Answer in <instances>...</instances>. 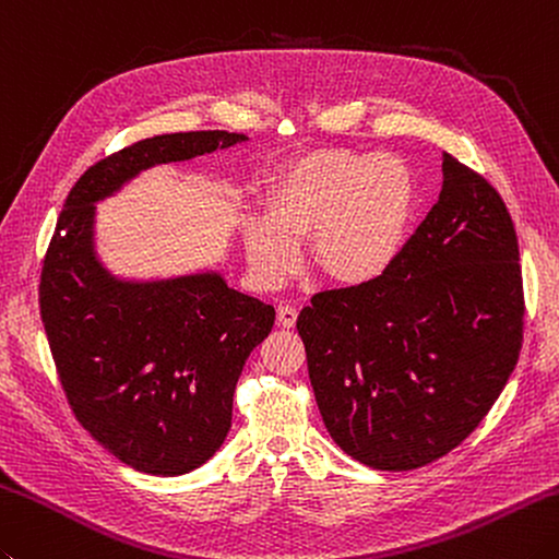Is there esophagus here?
<instances>
[{
    "instance_id": "1",
    "label": "esophagus",
    "mask_w": 559,
    "mask_h": 559,
    "mask_svg": "<svg viewBox=\"0 0 559 559\" xmlns=\"http://www.w3.org/2000/svg\"><path fill=\"white\" fill-rule=\"evenodd\" d=\"M295 322H298V310H295L293 305H281V308H278V324L286 326V330H290V326H295Z\"/></svg>"
}]
</instances>
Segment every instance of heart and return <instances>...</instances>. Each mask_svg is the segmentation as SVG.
<instances>
[{
	"mask_svg": "<svg viewBox=\"0 0 559 559\" xmlns=\"http://www.w3.org/2000/svg\"><path fill=\"white\" fill-rule=\"evenodd\" d=\"M266 207L269 217L245 229L259 286L278 288L300 269L305 237L326 278L364 286L397 259L417 211V181L407 162L388 152L320 150L281 174Z\"/></svg>",
	"mask_w": 559,
	"mask_h": 559,
	"instance_id": "1",
	"label": "heart"
}]
</instances>
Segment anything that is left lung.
Segmentation results:
<instances>
[{"label":"left lung","mask_w":559,"mask_h":559,"mask_svg":"<svg viewBox=\"0 0 559 559\" xmlns=\"http://www.w3.org/2000/svg\"><path fill=\"white\" fill-rule=\"evenodd\" d=\"M509 207L443 152V189L380 278L322 290L298 314L326 431L376 469L451 453L487 417L523 344Z\"/></svg>","instance_id":"obj_1"}]
</instances>
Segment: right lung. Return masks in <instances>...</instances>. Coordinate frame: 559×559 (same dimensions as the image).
Listing matches in <instances>:
<instances>
[{
	"label": "right lung",
	"instance_id": "add662e5",
	"mask_svg": "<svg viewBox=\"0 0 559 559\" xmlns=\"http://www.w3.org/2000/svg\"><path fill=\"white\" fill-rule=\"evenodd\" d=\"M239 140L193 130L98 159L70 189L43 259L40 320L64 397L76 421L140 473L174 477L213 457L233 424L237 380L276 310L215 273L140 286L114 281L92 251L94 203L152 164Z\"/></svg>",
	"mask_w": 559,
	"mask_h": 559
}]
</instances>
